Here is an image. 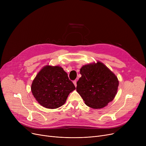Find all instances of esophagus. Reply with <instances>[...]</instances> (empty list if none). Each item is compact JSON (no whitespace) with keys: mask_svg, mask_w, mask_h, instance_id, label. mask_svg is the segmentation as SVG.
I'll return each instance as SVG.
<instances>
[{"mask_svg":"<svg viewBox=\"0 0 146 146\" xmlns=\"http://www.w3.org/2000/svg\"><path fill=\"white\" fill-rule=\"evenodd\" d=\"M73 84H74L75 86H77V82H76V80H73Z\"/></svg>","mask_w":146,"mask_h":146,"instance_id":"1","label":"esophagus"}]
</instances>
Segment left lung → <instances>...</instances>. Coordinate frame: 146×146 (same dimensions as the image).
Returning a JSON list of instances; mask_svg holds the SVG:
<instances>
[{"label": "left lung", "mask_w": 146, "mask_h": 146, "mask_svg": "<svg viewBox=\"0 0 146 146\" xmlns=\"http://www.w3.org/2000/svg\"><path fill=\"white\" fill-rule=\"evenodd\" d=\"M81 78L77 82L76 91L85 104L94 109H101L115 96L119 82L117 76L104 64L97 61L83 66Z\"/></svg>", "instance_id": "left-lung-1"}]
</instances>
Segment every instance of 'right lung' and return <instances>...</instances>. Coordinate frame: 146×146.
<instances>
[{
	"mask_svg": "<svg viewBox=\"0 0 146 146\" xmlns=\"http://www.w3.org/2000/svg\"><path fill=\"white\" fill-rule=\"evenodd\" d=\"M75 89L67 73L58 66L42 67L31 85L32 94L37 102L48 109L64 105L69 94Z\"/></svg>",
	"mask_w": 146,
	"mask_h": 146,
	"instance_id": "1",
	"label": "right lung"
}]
</instances>
